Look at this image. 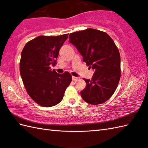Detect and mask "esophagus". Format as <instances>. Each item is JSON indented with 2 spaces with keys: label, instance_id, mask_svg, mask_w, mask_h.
Masks as SVG:
<instances>
[{
  "label": "esophagus",
  "instance_id": "1",
  "mask_svg": "<svg viewBox=\"0 0 148 148\" xmlns=\"http://www.w3.org/2000/svg\"><path fill=\"white\" fill-rule=\"evenodd\" d=\"M72 80H73V81H76V80H77V79H78V77L72 76Z\"/></svg>",
  "mask_w": 148,
  "mask_h": 148
}]
</instances>
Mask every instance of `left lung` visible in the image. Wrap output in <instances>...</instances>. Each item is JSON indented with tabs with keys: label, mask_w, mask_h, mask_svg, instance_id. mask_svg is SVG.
<instances>
[{
	"label": "left lung",
	"mask_w": 148,
	"mask_h": 148,
	"mask_svg": "<svg viewBox=\"0 0 148 148\" xmlns=\"http://www.w3.org/2000/svg\"><path fill=\"white\" fill-rule=\"evenodd\" d=\"M69 42L94 71L92 79H84L86 85L81 97L93 105L105 102L114 93L121 76L120 55L114 42L106 32L88 29L70 34Z\"/></svg>",
	"instance_id": "1"
}]
</instances>
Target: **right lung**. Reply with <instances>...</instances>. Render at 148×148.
I'll return each mask as SVG.
<instances>
[{"label":"right lung","instance_id":"add662e5","mask_svg":"<svg viewBox=\"0 0 148 148\" xmlns=\"http://www.w3.org/2000/svg\"><path fill=\"white\" fill-rule=\"evenodd\" d=\"M69 34L58 36H39L28 42L22 50L20 74L27 93L43 107L60 102L72 76L68 72L58 74L50 65L56 64L59 51Z\"/></svg>","mask_w":148,"mask_h":148}]
</instances>
